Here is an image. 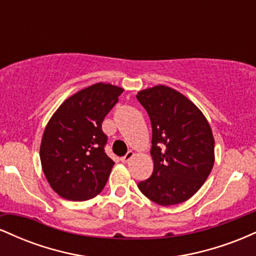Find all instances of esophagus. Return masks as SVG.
Segmentation results:
<instances>
[{"label":"esophagus","mask_w":256,"mask_h":256,"mask_svg":"<svg viewBox=\"0 0 256 256\" xmlns=\"http://www.w3.org/2000/svg\"><path fill=\"white\" fill-rule=\"evenodd\" d=\"M134 152H126V155H124V156H122V158H120V160H122V162H124V164H126V162H128V161L131 160L132 158H134Z\"/></svg>","instance_id":"34e87169"}]
</instances>
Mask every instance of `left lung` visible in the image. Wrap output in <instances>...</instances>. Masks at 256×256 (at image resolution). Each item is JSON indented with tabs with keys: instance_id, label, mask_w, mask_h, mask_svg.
Returning <instances> with one entry per match:
<instances>
[{
	"instance_id": "1",
	"label": "left lung",
	"mask_w": 256,
	"mask_h": 256,
	"mask_svg": "<svg viewBox=\"0 0 256 256\" xmlns=\"http://www.w3.org/2000/svg\"><path fill=\"white\" fill-rule=\"evenodd\" d=\"M152 122L154 171L138 189L161 206L189 200L214 165L212 128L202 112L172 88L156 85L137 94Z\"/></svg>"
}]
</instances>
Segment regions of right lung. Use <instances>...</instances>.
Instances as JSON below:
<instances>
[{
  "instance_id": "add662e5",
  "label": "right lung",
  "mask_w": 256,
  "mask_h": 256,
  "mask_svg": "<svg viewBox=\"0 0 256 256\" xmlns=\"http://www.w3.org/2000/svg\"><path fill=\"white\" fill-rule=\"evenodd\" d=\"M124 89L98 83L78 91L52 114L40 143L46 180L61 198L86 201L107 183L114 161L106 154L102 122Z\"/></svg>"
}]
</instances>
